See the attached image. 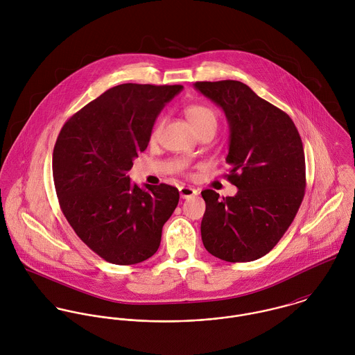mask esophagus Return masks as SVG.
I'll list each match as a JSON object with an SVG mask.
<instances>
[{
  "instance_id": "esophagus-1",
  "label": "esophagus",
  "mask_w": 355,
  "mask_h": 355,
  "mask_svg": "<svg viewBox=\"0 0 355 355\" xmlns=\"http://www.w3.org/2000/svg\"><path fill=\"white\" fill-rule=\"evenodd\" d=\"M179 193H180V197H182L183 200H187V198L196 197V196L198 194L196 189H193V187H189V186H182V187L179 189Z\"/></svg>"
}]
</instances>
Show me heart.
Masks as SVG:
<instances>
[{
    "mask_svg": "<svg viewBox=\"0 0 355 355\" xmlns=\"http://www.w3.org/2000/svg\"><path fill=\"white\" fill-rule=\"evenodd\" d=\"M184 113L191 123V125L196 128V131H200L206 125H216L217 124V116L213 109L209 106L202 105V103H191L184 109ZM164 125V119H158L155 124L153 125L152 132H150V141H155L162 130Z\"/></svg>",
    "mask_w": 355,
    "mask_h": 355,
    "instance_id": "1",
    "label": "heart"
}]
</instances>
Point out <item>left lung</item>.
Here are the masks:
<instances>
[{"mask_svg":"<svg viewBox=\"0 0 355 355\" xmlns=\"http://www.w3.org/2000/svg\"><path fill=\"white\" fill-rule=\"evenodd\" d=\"M196 89L223 107L230 124L225 178L235 197L203 190L205 249L228 262H249L283 238L302 203L304 145L291 117L238 80L197 82Z\"/></svg>","mask_w":355,"mask_h":355,"instance_id":"obj_1","label":"left lung"}]
</instances>
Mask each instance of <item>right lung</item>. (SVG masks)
Masks as SVG:
<instances>
[{"label":"right lung","instance_id":"right-lung-1","mask_svg":"<svg viewBox=\"0 0 355 355\" xmlns=\"http://www.w3.org/2000/svg\"><path fill=\"white\" fill-rule=\"evenodd\" d=\"M182 89L114 86L71 116L57 137L53 180L61 211L80 241L110 263L150 258L178 206L176 187L144 190L127 172L146 150L158 113Z\"/></svg>","mask_w":355,"mask_h":355}]
</instances>
